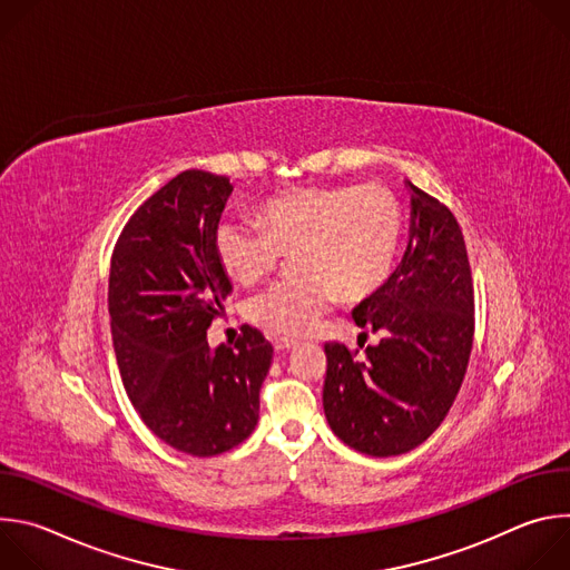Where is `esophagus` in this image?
Here are the masks:
<instances>
[{"instance_id":"obj_1","label":"esophagus","mask_w":570,"mask_h":570,"mask_svg":"<svg viewBox=\"0 0 570 570\" xmlns=\"http://www.w3.org/2000/svg\"><path fill=\"white\" fill-rule=\"evenodd\" d=\"M275 350L277 352H288V350H293L297 343L295 341H291V338H275Z\"/></svg>"}]
</instances>
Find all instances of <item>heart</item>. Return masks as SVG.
Segmentation results:
<instances>
[{
    "label": "heart",
    "mask_w": 570,
    "mask_h": 570,
    "mask_svg": "<svg viewBox=\"0 0 570 570\" xmlns=\"http://www.w3.org/2000/svg\"><path fill=\"white\" fill-rule=\"evenodd\" d=\"M259 223L223 220L214 250L227 277L255 284L295 250L302 273L248 299L246 315L275 336H304L336 297L356 302L387 277L403 229L401 205L383 185L304 187L266 200Z\"/></svg>",
    "instance_id": "1"
}]
</instances>
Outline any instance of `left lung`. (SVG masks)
I'll return each mask as SVG.
<instances>
[{
    "mask_svg": "<svg viewBox=\"0 0 570 570\" xmlns=\"http://www.w3.org/2000/svg\"><path fill=\"white\" fill-rule=\"evenodd\" d=\"M411 236L396 271L354 308L374 334L356 361L341 343L324 345V415L352 449L401 455L444 422L462 385L473 343V282L462 229L446 205L413 183ZM363 347V345H361Z\"/></svg>",
    "mask_w": 570,
    "mask_h": 570,
    "instance_id": "left-lung-1",
    "label": "left lung"
}]
</instances>
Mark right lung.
Returning <instances> with one entry per match:
<instances>
[{"instance_id": "right-lung-1", "label": "right lung", "mask_w": 570, "mask_h": 570, "mask_svg": "<svg viewBox=\"0 0 570 570\" xmlns=\"http://www.w3.org/2000/svg\"><path fill=\"white\" fill-rule=\"evenodd\" d=\"M229 178L183 171L124 225L110 262L108 311L124 387L144 424L169 446L212 458L259 420L273 345L243 324L232 345L207 343L232 284L214 234Z\"/></svg>"}]
</instances>
